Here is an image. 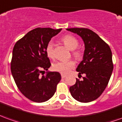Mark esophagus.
I'll return each mask as SVG.
<instances>
[{"label": "esophagus", "instance_id": "1", "mask_svg": "<svg viewBox=\"0 0 122 122\" xmlns=\"http://www.w3.org/2000/svg\"><path fill=\"white\" fill-rule=\"evenodd\" d=\"M65 77H66V75H65L61 74V78H62V79H65Z\"/></svg>", "mask_w": 122, "mask_h": 122}]
</instances>
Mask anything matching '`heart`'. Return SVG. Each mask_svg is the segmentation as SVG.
<instances>
[{"instance_id": "b5f03b06", "label": "heart", "mask_w": 122, "mask_h": 122, "mask_svg": "<svg viewBox=\"0 0 122 122\" xmlns=\"http://www.w3.org/2000/svg\"><path fill=\"white\" fill-rule=\"evenodd\" d=\"M61 40L64 45L70 50H73V55L77 59L81 58L82 51L81 49L76 47L79 46V41L72 35H66L62 37ZM46 51L49 58L54 57V46L52 41H49L47 44ZM75 62L72 60L69 61H63L57 62L53 65V69L55 71L66 75L70 71V70L75 67Z\"/></svg>"}]
</instances>
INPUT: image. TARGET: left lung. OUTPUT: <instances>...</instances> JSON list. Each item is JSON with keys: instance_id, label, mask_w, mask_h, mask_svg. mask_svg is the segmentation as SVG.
Returning <instances> with one entry per match:
<instances>
[{"instance_id": "8db88e82", "label": "left lung", "mask_w": 122, "mask_h": 122, "mask_svg": "<svg viewBox=\"0 0 122 122\" xmlns=\"http://www.w3.org/2000/svg\"><path fill=\"white\" fill-rule=\"evenodd\" d=\"M80 36L85 43L83 60L76 68L82 80L76 79L69 88L72 97L81 102H90L102 94L108 84L114 65L109 46L98 35L88 28H67Z\"/></svg>"}]
</instances>
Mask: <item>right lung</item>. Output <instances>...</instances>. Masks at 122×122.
Returning <instances> with one entry per match:
<instances>
[{
	"instance_id": "1",
	"label": "right lung",
	"mask_w": 122,
	"mask_h": 122,
	"mask_svg": "<svg viewBox=\"0 0 122 122\" xmlns=\"http://www.w3.org/2000/svg\"><path fill=\"white\" fill-rule=\"evenodd\" d=\"M61 29H34L17 41L12 51L11 73L17 87L23 95L35 102H43L54 95L61 76L58 72H47L51 63L46 48Z\"/></svg>"
}]
</instances>
